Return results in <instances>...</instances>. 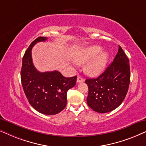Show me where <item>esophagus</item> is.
Listing matches in <instances>:
<instances>
[{"label": "esophagus", "instance_id": "34e87169", "mask_svg": "<svg viewBox=\"0 0 146 146\" xmlns=\"http://www.w3.org/2000/svg\"><path fill=\"white\" fill-rule=\"evenodd\" d=\"M84 79L80 76V75H78L77 76V82H84Z\"/></svg>", "mask_w": 146, "mask_h": 146}]
</instances>
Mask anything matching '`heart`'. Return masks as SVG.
I'll return each instance as SVG.
<instances>
[{
  "label": "heart",
  "instance_id": "heart-1",
  "mask_svg": "<svg viewBox=\"0 0 146 146\" xmlns=\"http://www.w3.org/2000/svg\"><path fill=\"white\" fill-rule=\"evenodd\" d=\"M102 48L99 46H92L84 50L80 56L76 58V62L82 63L90 60L87 64L86 69L91 74H96L103 69L108 60V54L101 52Z\"/></svg>",
  "mask_w": 146,
  "mask_h": 146
}]
</instances>
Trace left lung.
I'll use <instances>...</instances> for the list:
<instances>
[{
	"label": "left lung",
	"mask_w": 146,
	"mask_h": 146,
	"mask_svg": "<svg viewBox=\"0 0 146 146\" xmlns=\"http://www.w3.org/2000/svg\"><path fill=\"white\" fill-rule=\"evenodd\" d=\"M85 82L88 86L87 104L96 112H109L122 103L128 90L130 68L128 58L120 46L113 61L105 70Z\"/></svg>",
	"instance_id": "8db88e82"
}]
</instances>
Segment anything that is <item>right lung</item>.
Masks as SVG:
<instances>
[{"label": "right lung", "mask_w": 146, "mask_h": 146, "mask_svg": "<svg viewBox=\"0 0 146 146\" xmlns=\"http://www.w3.org/2000/svg\"><path fill=\"white\" fill-rule=\"evenodd\" d=\"M46 37L40 36L31 44L23 58L21 78L29 102L36 110L46 115H54L65 108L67 92L74 86L77 76L66 78L58 71L39 72L32 61V48Z\"/></svg>", "instance_id": "right-lung-1"}]
</instances>
